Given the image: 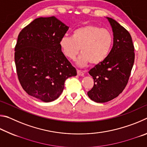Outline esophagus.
I'll list each match as a JSON object with an SVG mask.
<instances>
[{
  "mask_svg": "<svg viewBox=\"0 0 147 147\" xmlns=\"http://www.w3.org/2000/svg\"><path fill=\"white\" fill-rule=\"evenodd\" d=\"M77 74H78V76H83L84 75V73H83L82 71H80V70H77Z\"/></svg>",
  "mask_w": 147,
  "mask_h": 147,
  "instance_id": "1",
  "label": "esophagus"
}]
</instances>
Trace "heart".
Returning <instances> with one entry per match:
<instances>
[{
	"label": "heart",
	"mask_w": 147,
	"mask_h": 147,
	"mask_svg": "<svg viewBox=\"0 0 147 147\" xmlns=\"http://www.w3.org/2000/svg\"><path fill=\"white\" fill-rule=\"evenodd\" d=\"M113 43L111 32L93 24H87L74 30L72 37L64 36L59 41V46L64 55L74 59L80 49L82 54L77 59L80 65L89 62L93 65L100 63L109 55Z\"/></svg>",
	"instance_id": "heart-1"
}]
</instances>
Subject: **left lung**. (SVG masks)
I'll use <instances>...</instances> for the list:
<instances>
[{"instance_id": "1", "label": "left lung", "mask_w": 147, "mask_h": 147, "mask_svg": "<svg viewBox=\"0 0 147 147\" xmlns=\"http://www.w3.org/2000/svg\"><path fill=\"white\" fill-rule=\"evenodd\" d=\"M107 18L113 32V47L105 60L89 71L94 86L88 95L99 103L112 100L123 92L128 82L135 59L130 33L114 19Z\"/></svg>"}]
</instances>
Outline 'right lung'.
I'll list each match as a JSON object with an SVG mask.
<instances>
[{
	"instance_id": "obj_1",
	"label": "right lung",
	"mask_w": 147,
	"mask_h": 147,
	"mask_svg": "<svg viewBox=\"0 0 147 147\" xmlns=\"http://www.w3.org/2000/svg\"><path fill=\"white\" fill-rule=\"evenodd\" d=\"M68 29L53 16L36 19L20 32L15 63L19 82L29 95L53 101L63 92L65 81L76 75L59 46Z\"/></svg>"
}]
</instances>
